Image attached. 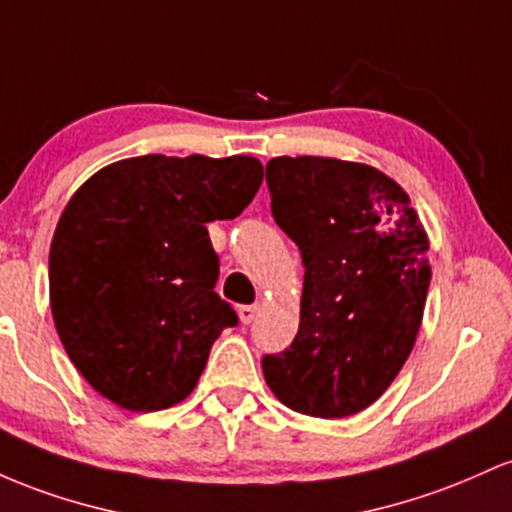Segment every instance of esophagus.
<instances>
[{
  "instance_id": "1",
  "label": "esophagus",
  "mask_w": 512,
  "mask_h": 512,
  "mask_svg": "<svg viewBox=\"0 0 512 512\" xmlns=\"http://www.w3.org/2000/svg\"><path fill=\"white\" fill-rule=\"evenodd\" d=\"M256 314H258L256 304H241V307H239V319H241V324H251V321L256 319Z\"/></svg>"
}]
</instances>
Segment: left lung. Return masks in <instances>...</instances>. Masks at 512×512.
Returning <instances> with one entry per match:
<instances>
[{"label":"left lung","mask_w":512,"mask_h":512,"mask_svg":"<svg viewBox=\"0 0 512 512\" xmlns=\"http://www.w3.org/2000/svg\"><path fill=\"white\" fill-rule=\"evenodd\" d=\"M273 220L304 266L300 329L263 355L273 394L292 411L346 418L394 382L421 329L428 237L409 195L382 171L329 157L266 164Z\"/></svg>","instance_id":"8db88e82"}]
</instances>
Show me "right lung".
<instances>
[{"instance_id": "add662e5", "label": "right lung", "mask_w": 512, "mask_h": 512, "mask_svg": "<svg viewBox=\"0 0 512 512\" xmlns=\"http://www.w3.org/2000/svg\"><path fill=\"white\" fill-rule=\"evenodd\" d=\"M254 157L147 154L72 195L50 246V307L67 355L96 392L159 411L193 392L212 343L239 317L215 292L208 222L254 200Z\"/></svg>"}]
</instances>
